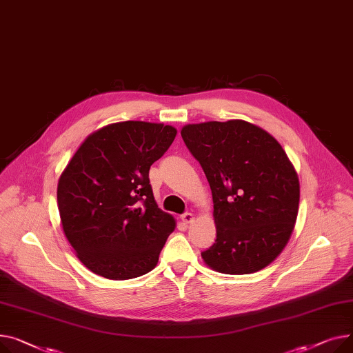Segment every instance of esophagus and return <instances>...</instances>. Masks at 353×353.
Masks as SVG:
<instances>
[{
  "label": "esophagus",
  "mask_w": 353,
  "mask_h": 353,
  "mask_svg": "<svg viewBox=\"0 0 353 353\" xmlns=\"http://www.w3.org/2000/svg\"><path fill=\"white\" fill-rule=\"evenodd\" d=\"M181 219H182V222H185V223H190V222L194 221V215H192L191 212H185V214L181 215Z\"/></svg>",
  "instance_id": "esophagus-1"
}]
</instances>
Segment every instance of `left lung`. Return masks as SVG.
Instances as JSON below:
<instances>
[{"mask_svg":"<svg viewBox=\"0 0 353 353\" xmlns=\"http://www.w3.org/2000/svg\"><path fill=\"white\" fill-rule=\"evenodd\" d=\"M214 199L216 239L202 259L214 271L245 275L276 259L299 210V179L281 143L242 119L190 123L181 131Z\"/></svg>","mask_w":353,"mask_h":353,"instance_id":"1","label":"left lung"}]
</instances>
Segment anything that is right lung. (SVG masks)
<instances>
[{"mask_svg": "<svg viewBox=\"0 0 353 353\" xmlns=\"http://www.w3.org/2000/svg\"><path fill=\"white\" fill-rule=\"evenodd\" d=\"M175 137L176 130L163 123H111L82 142L61 174L62 230L94 274L123 281L157 266L175 219L158 208L150 168Z\"/></svg>", "mask_w": 353, "mask_h": 353, "instance_id": "1", "label": "right lung"}]
</instances>
